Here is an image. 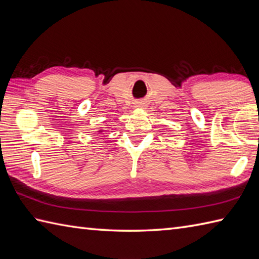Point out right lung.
Returning <instances> with one entry per match:
<instances>
[{
  "instance_id": "add662e5",
  "label": "right lung",
  "mask_w": 259,
  "mask_h": 259,
  "mask_svg": "<svg viewBox=\"0 0 259 259\" xmlns=\"http://www.w3.org/2000/svg\"><path fill=\"white\" fill-rule=\"evenodd\" d=\"M102 131H103V130H99V133H102Z\"/></svg>"
}]
</instances>
